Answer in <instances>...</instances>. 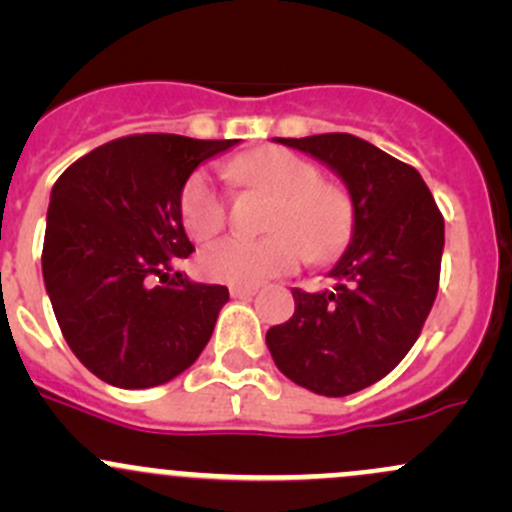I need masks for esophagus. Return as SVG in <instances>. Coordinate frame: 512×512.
<instances>
[{
    "label": "esophagus",
    "instance_id": "34e87169",
    "mask_svg": "<svg viewBox=\"0 0 512 512\" xmlns=\"http://www.w3.org/2000/svg\"><path fill=\"white\" fill-rule=\"evenodd\" d=\"M255 292H257V287H245V285H232L230 287V294L235 299H250Z\"/></svg>",
    "mask_w": 512,
    "mask_h": 512
}]
</instances>
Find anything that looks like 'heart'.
<instances>
[{"instance_id":"obj_1","label":"heart","mask_w":512,"mask_h":512,"mask_svg":"<svg viewBox=\"0 0 512 512\" xmlns=\"http://www.w3.org/2000/svg\"><path fill=\"white\" fill-rule=\"evenodd\" d=\"M230 178L247 193L275 198L265 237H225L205 247L200 272L225 285L255 287L297 270L299 262H329L354 235L349 190L322 180L317 163L280 146L255 148L230 160ZM227 195L205 170H195L178 198L180 223L193 240H210L227 223Z\"/></svg>"}]
</instances>
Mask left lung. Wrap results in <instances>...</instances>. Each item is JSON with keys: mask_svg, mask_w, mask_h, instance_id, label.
Wrapping results in <instances>:
<instances>
[{"mask_svg": "<svg viewBox=\"0 0 512 512\" xmlns=\"http://www.w3.org/2000/svg\"><path fill=\"white\" fill-rule=\"evenodd\" d=\"M337 170L354 200L352 245L332 289H292L294 314L267 332L277 369L322 396L384 379L414 347L441 277L443 215L414 165L352 133L277 138Z\"/></svg>", "mask_w": 512, "mask_h": 512, "instance_id": "left-lung-1", "label": "left lung"}]
</instances>
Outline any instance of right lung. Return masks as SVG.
I'll use <instances>...</instances> for the list:
<instances>
[{
	"label": "right lung",
	"mask_w": 512,
	"mask_h": 512,
	"mask_svg": "<svg viewBox=\"0 0 512 512\" xmlns=\"http://www.w3.org/2000/svg\"><path fill=\"white\" fill-rule=\"evenodd\" d=\"M237 141L133 133L71 163L51 188L41 270L76 359L118 389L188 369L230 299L175 265L195 250L178 198L203 160Z\"/></svg>",
	"instance_id": "obj_1"
}]
</instances>
